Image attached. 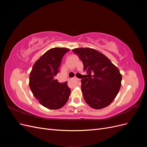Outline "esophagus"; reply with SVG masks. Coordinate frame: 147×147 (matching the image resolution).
I'll use <instances>...</instances> for the list:
<instances>
[{
    "mask_svg": "<svg viewBox=\"0 0 147 147\" xmlns=\"http://www.w3.org/2000/svg\"><path fill=\"white\" fill-rule=\"evenodd\" d=\"M74 79H75V80H76L77 81H80V79H79V78H76V77H75V78H74Z\"/></svg>",
    "mask_w": 147,
    "mask_h": 147,
    "instance_id": "1",
    "label": "esophagus"
}]
</instances>
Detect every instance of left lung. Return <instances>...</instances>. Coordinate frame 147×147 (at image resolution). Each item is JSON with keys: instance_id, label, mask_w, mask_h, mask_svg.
<instances>
[{"instance_id": "obj_1", "label": "left lung", "mask_w": 147, "mask_h": 147, "mask_svg": "<svg viewBox=\"0 0 147 147\" xmlns=\"http://www.w3.org/2000/svg\"><path fill=\"white\" fill-rule=\"evenodd\" d=\"M72 51L82 60L86 72L81 81L84 100L94 109L107 107L121 88L122 75L119 69L107 57L94 49L78 48Z\"/></svg>"}]
</instances>
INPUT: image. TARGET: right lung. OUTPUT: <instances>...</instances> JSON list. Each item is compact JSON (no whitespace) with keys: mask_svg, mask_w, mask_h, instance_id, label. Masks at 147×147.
I'll return each mask as SVG.
<instances>
[{"mask_svg":"<svg viewBox=\"0 0 147 147\" xmlns=\"http://www.w3.org/2000/svg\"><path fill=\"white\" fill-rule=\"evenodd\" d=\"M69 48H53L48 50L34 64L29 75V87L33 95L45 107L56 110L67 102L70 89L67 82L55 79L61 60Z\"/></svg>","mask_w":147,"mask_h":147,"instance_id":"1","label":"right lung"}]
</instances>
